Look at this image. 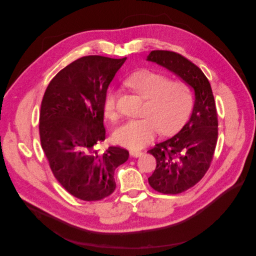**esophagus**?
<instances>
[{
	"mask_svg": "<svg viewBox=\"0 0 256 256\" xmlns=\"http://www.w3.org/2000/svg\"><path fill=\"white\" fill-rule=\"evenodd\" d=\"M141 154H143V152H141V150H130V156L131 157L138 158V157H140Z\"/></svg>",
	"mask_w": 256,
	"mask_h": 256,
	"instance_id": "esophagus-1",
	"label": "esophagus"
}]
</instances>
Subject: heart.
<instances>
[{"instance_id": "obj_1", "label": "heart", "mask_w": 256, "mask_h": 256, "mask_svg": "<svg viewBox=\"0 0 256 256\" xmlns=\"http://www.w3.org/2000/svg\"><path fill=\"white\" fill-rule=\"evenodd\" d=\"M125 84L146 99L144 118L130 120L114 131L116 144L138 150L148 144L160 132L173 134L180 130L191 114L193 94L189 85L182 81H171L168 76L152 70H141L129 76ZM104 114L115 120L116 92L109 90L104 100Z\"/></svg>"}]
</instances>
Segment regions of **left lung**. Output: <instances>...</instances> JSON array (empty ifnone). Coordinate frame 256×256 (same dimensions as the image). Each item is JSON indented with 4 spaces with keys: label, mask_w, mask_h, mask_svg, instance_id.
I'll return each mask as SVG.
<instances>
[{
    "label": "left lung",
    "mask_w": 256,
    "mask_h": 256,
    "mask_svg": "<svg viewBox=\"0 0 256 256\" xmlns=\"http://www.w3.org/2000/svg\"><path fill=\"white\" fill-rule=\"evenodd\" d=\"M147 60L164 66L194 90L191 118L176 136L147 152L157 166L148 178L150 187L164 194H178L196 184L210 166L218 138V115L210 83L200 69L172 51L154 50Z\"/></svg>",
    "instance_id": "obj_1"
}]
</instances>
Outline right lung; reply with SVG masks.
<instances>
[{"mask_svg":"<svg viewBox=\"0 0 256 256\" xmlns=\"http://www.w3.org/2000/svg\"><path fill=\"white\" fill-rule=\"evenodd\" d=\"M127 58L83 56L62 69L50 81L42 102L40 136L51 171L64 189L82 200L112 194L114 171L129 152L104 141V100L115 74Z\"/></svg>","mask_w":256,"mask_h":256,"instance_id":"add662e5","label":"right lung"}]
</instances>
